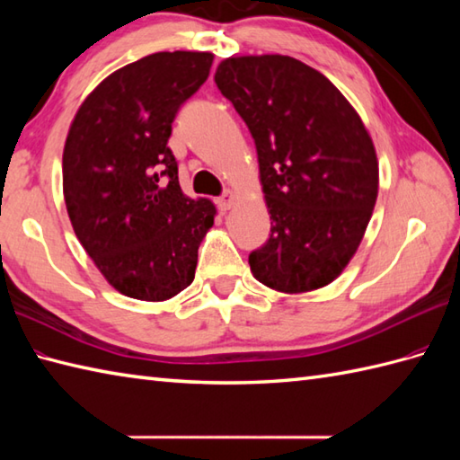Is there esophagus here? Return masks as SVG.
Segmentation results:
<instances>
[{"label":"esophagus","mask_w":460,"mask_h":460,"mask_svg":"<svg viewBox=\"0 0 460 460\" xmlns=\"http://www.w3.org/2000/svg\"><path fill=\"white\" fill-rule=\"evenodd\" d=\"M217 205H219V209L225 213V211H229L233 205H235V193L233 191H225L221 198L217 199Z\"/></svg>","instance_id":"1"}]
</instances>
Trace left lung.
<instances>
[{"mask_svg":"<svg viewBox=\"0 0 460 460\" xmlns=\"http://www.w3.org/2000/svg\"><path fill=\"white\" fill-rule=\"evenodd\" d=\"M215 83L257 146L270 237L249 255L262 285L300 295L330 285L356 255L374 213L379 165L346 96L287 55L227 57Z\"/></svg>","mask_w":460,"mask_h":460,"instance_id":"left-lung-1","label":"left lung"}]
</instances>
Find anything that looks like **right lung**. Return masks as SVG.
I'll list each match as a JSON object with an SVG mask.
<instances>
[{
    "label": "right lung",
    "instance_id": "right-lung-1",
    "mask_svg": "<svg viewBox=\"0 0 460 460\" xmlns=\"http://www.w3.org/2000/svg\"><path fill=\"white\" fill-rule=\"evenodd\" d=\"M213 53L162 51L106 76L76 111L63 195L76 239L124 296L162 302L188 288L215 219L180 188L168 140L180 106L208 81Z\"/></svg>",
    "mask_w": 460,
    "mask_h": 460
}]
</instances>
